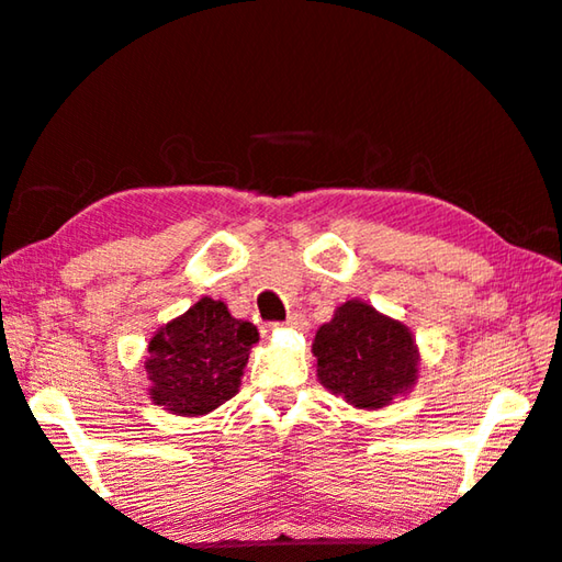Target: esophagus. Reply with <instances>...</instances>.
I'll return each mask as SVG.
<instances>
[{"instance_id":"esophagus-1","label":"esophagus","mask_w":562,"mask_h":562,"mask_svg":"<svg viewBox=\"0 0 562 562\" xmlns=\"http://www.w3.org/2000/svg\"><path fill=\"white\" fill-rule=\"evenodd\" d=\"M283 324H286L289 329H304V327H306V319H304V316H301V314H291L289 319L283 322Z\"/></svg>"}]
</instances>
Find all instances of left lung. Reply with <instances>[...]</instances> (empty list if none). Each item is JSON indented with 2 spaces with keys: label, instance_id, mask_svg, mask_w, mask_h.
Masks as SVG:
<instances>
[{
  "label": "left lung",
  "instance_id": "left-lung-1",
  "mask_svg": "<svg viewBox=\"0 0 562 562\" xmlns=\"http://www.w3.org/2000/svg\"><path fill=\"white\" fill-rule=\"evenodd\" d=\"M316 378L355 408H382L418 375V349L405 324L364 301H347L314 337Z\"/></svg>",
  "mask_w": 562,
  "mask_h": 562
}]
</instances>
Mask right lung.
<instances>
[{"label": "right lung", "instance_id": "right-lung-1", "mask_svg": "<svg viewBox=\"0 0 562 562\" xmlns=\"http://www.w3.org/2000/svg\"><path fill=\"white\" fill-rule=\"evenodd\" d=\"M258 329L223 301L200 299L149 341V395L177 416H205L238 393Z\"/></svg>", "mask_w": 562, "mask_h": 562}]
</instances>
